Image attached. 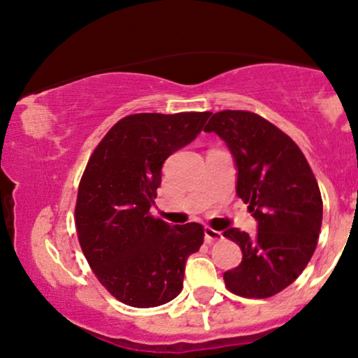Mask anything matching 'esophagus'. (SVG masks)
Listing matches in <instances>:
<instances>
[{"mask_svg": "<svg viewBox=\"0 0 358 358\" xmlns=\"http://www.w3.org/2000/svg\"><path fill=\"white\" fill-rule=\"evenodd\" d=\"M223 238V234L216 229H211L210 226H205V241L206 243H213V241H218V239Z\"/></svg>", "mask_w": 358, "mask_h": 358, "instance_id": "obj_1", "label": "esophagus"}]
</instances>
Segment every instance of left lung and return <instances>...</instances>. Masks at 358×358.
I'll return each instance as SVG.
<instances>
[{"mask_svg": "<svg viewBox=\"0 0 358 358\" xmlns=\"http://www.w3.org/2000/svg\"><path fill=\"white\" fill-rule=\"evenodd\" d=\"M205 132H215L231 152L236 194L257 221L255 236L238 228L223 233L243 252L239 266L223 274L226 287L243 297L274 296L299 278L317 246V180L292 138L252 112H216Z\"/></svg>", "mask_w": 358, "mask_h": 358, "instance_id": "obj_1", "label": "left lung"}]
</instances>
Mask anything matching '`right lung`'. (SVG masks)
Here are the masks:
<instances>
[{
  "mask_svg": "<svg viewBox=\"0 0 358 358\" xmlns=\"http://www.w3.org/2000/svg\"><path fill=\"white\" fill-rule=\"evenodd\" d=\"M210 115L124 117L89 158L76 203L79 243L102 286L127 306L157 307L182 292L185 264L203 244V226H171L148 211L165 160L192 143Z\"/></svg>",
  "mask_w": 358,
  "mask_h": 358,
  "instance_id": "obj_1",
  "label": "right lung"
}]
</instances>
